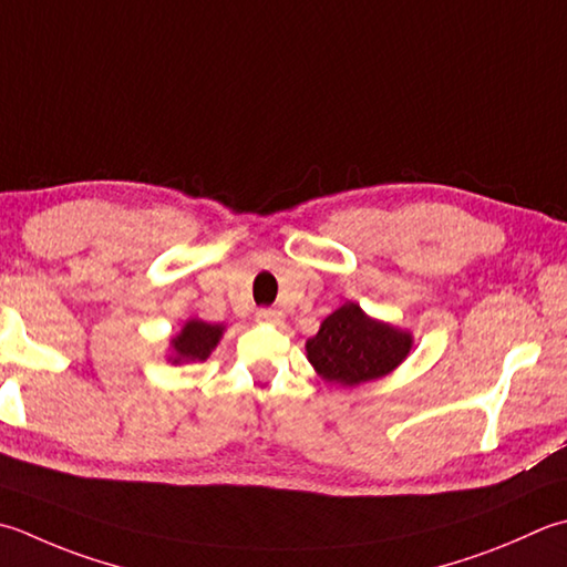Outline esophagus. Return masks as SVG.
I'll return each instance as SVG.
<instances>
[{
  "instance_id": "obj_1",
  "label": "esophagus",
  "mask_w": 567,
  "mask_h": 567,
  "mask_svg": "<svg viewBox=\"0 0 567 567\" xmlns=\"http://www.w3.org/2000/svg\"><path fill=\"white\" fill-rule=\"evenodd\" d=\"M282 317L285 315L280 312V309H272V307H260L258 312H255V319L265 321V324H280Z\"/></svg>"
}]
</instances>
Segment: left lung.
Returning <instances> with one entry per match:
<instances>
[{
    "mask_svg": "<svg viewBox=\"0 0 567 567\" xmlns=\"http://www.w3.org/2000/svg\"><path fill=\"white\" fill-rule=\"evenodd\" d=\"M410 347L413 339L405 331L369 319L349 302L321 321L317 337L307 341V359L324 381L359 385L391 373Z\"/></svg>",
    "mask_w": 567,
    "mask_h": 567,
    "instance_id": "8db88e82",
    "label": "left lung"
}]
</instances>
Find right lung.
Returning <instances> with one entry per match:
<instances>
[{"label":"right lung","mask_w":567,"mask_h":567,"mask_svg":"<svg viewBox=\"0 0 567 567\" xmlns=\"http://www.w3.org/2000/svg\"><path fill=\"white\" fill-rule=\"evenodd\" d=\"M220 334H224V327L220 324H208V321H202V319L186 321L182 334L172 341L176 351L174 363L208 359V353L218 343Z\"/></svg>","instance_id":"1"}]
</instances>
